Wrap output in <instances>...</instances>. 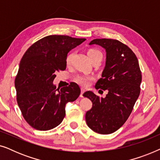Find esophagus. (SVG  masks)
<instances>
[{
	"label": "esophagus",
	"instance_id": "obj_1",
	"mask_svg": "<svg viewBox=\"0 0 160 160\" xmlns=\"http://www.w3.org/2000/svg\"><path fill=\"white\" fill-rule=\"evenodd\" d=\"M84 92H85V90H84V89H81V94H80V97L81 98H83V94L84 93Z\"/></svg>",
	"mask_w": 160,
	"mask_h": 160
}]
</instances>
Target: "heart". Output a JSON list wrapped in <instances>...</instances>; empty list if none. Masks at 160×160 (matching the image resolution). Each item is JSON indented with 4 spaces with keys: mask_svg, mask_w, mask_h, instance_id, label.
<instances>
[{
    "mask_svg": "<svg viewBox=\"0 0 160 160\" xmlns=\"http://www.w3.org/2000/svg\"><path fill=\"white\" fill-rule=\"evenodd\" d=\"M101 54V53H100L98 50H96V49H90L89 50L88 52H87V54H88L89 57L95 55V54ZM73 54H70L67 57L66 62L68 64L71 62L72 58H73ZM92 80H93V77H92V76H83V75L77 76L75 78V82L76 83H78V84L82 85L83 87L88 86L89 83H90Z\"/></svg>",
    "mask_w": 160,
    "mask_h": 160,
    "instance_id": "1",
    "label": "heart"
}]
</instances>
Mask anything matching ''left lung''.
Returning a JSON list of instances; mask_svg holds the SVG:
<instances>
[{"mask_svg": "<svg viewBox=\"0 0 160 160\" xmlns=\"http://www.w3.org/2000/svg\"><path fill=\"white\" fill-rule=\"evenodd\" d=\"M89 44L106 50V65L95 88L107 89L108 94L103 98L90 91L84 93L92 102L85 119L95 132L111 134L127 121L139 97L142 76L138 60L128 46L117 40L97 38Z\"/></svg>", "mask_w": 160, "mask_h": 160, "instance_id": "1", "label": "left lung"}]
</instances>
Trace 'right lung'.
<instances>
[{"label":"right lung","instance_id":"1","mask_svg":"<svg viewBox=\"0 0 160 160\" xmlns=\"http://www.w3.org/2000/svg\"><path fill=\"white\" fill-rule=\"evenodd\" d=\"M85 38L52 35L34 43L19 63L15 78L18 106L26 122L38 130L58 126L65 116V105L79 96L76 83L57 89L55 73L66 68L68 53Z\"/></svg>","mask_w":160,"mask_h":160}]
</instances>
